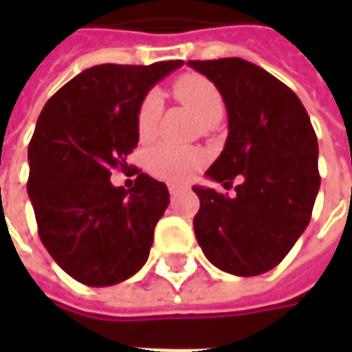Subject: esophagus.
Here are the masks:
<instances>
[{
	"instance_id": "34e87169",
	"label": "esophagus",
	"mask_w": 352,
	"mask_h": 352,
	"mask_svg": "<svg viewBox=\"0 0 352 352\" xmlns=\"http://www.w3.org/2000/svg\"><path fill=\"white\" fill-rule=\"evenodd\" d=\"M177 192H179V186H177V184H169V194L173 196V194H177Z\"/></svg>"
}]
</instances>
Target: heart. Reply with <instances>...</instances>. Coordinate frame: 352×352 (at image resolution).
Here are the masks:
<instances>
[{
  "mask_svg": "<svg viewBox=\"0 0 352 352\" xmlns=\"http://www.w3.org/2000/svg\"><path fill=\"white\" fill-rule=\"evenodd\" d=\"M175 94L179 100L199 116L201 122L221 120L224 115V100L211 80L199 75H186L177 80ZM162 113V96L158 90L146 94L138 111V131L141 139H151L158 126ZM204 164V154L196 148L162 143L146 154V169L156 179L168 183H183Z\"/></svg>",
  "mask_w": 352,
  "mask_h": 352,
  "instance_id": "obj_1",
  "label": "heart"
}]
</instances>
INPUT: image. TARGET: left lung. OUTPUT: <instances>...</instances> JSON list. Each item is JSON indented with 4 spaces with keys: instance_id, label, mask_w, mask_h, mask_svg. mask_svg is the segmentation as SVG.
<instances>
[{
    "instance_id": "left-lung-1",
    "label": "left lung",
    "mask_w": 352,
    "mask_h": 352,
    "mask_svg": "<svg viewBox=\"0 0 352 352\" xmlns=\"http://www.w3.org/2000/svg\"><path fill=\"white\" fill-rule=\"evenodd\" d=\"M228 111V139L206 175L236 196L194 186V232L219 270L252 277L273 270L307 228L317 198L318 143L309 115L287 85L241 58L190 60Z\"/></svg>"
}]
</instances>
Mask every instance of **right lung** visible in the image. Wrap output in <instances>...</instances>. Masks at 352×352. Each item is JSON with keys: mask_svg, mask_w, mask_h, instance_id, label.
I'll return each instance as SVG.
<instances>
[{"mask_svg": "<svg viewBox=\"0 0 352 352\" xmlns=\"http://www.w3.org/2000/svg\"><path fill=\"white\" fill-rule=\"evenodd\" d=\"M183 60L151 65L101 64L50 98L28 146V194L45 249L73 279L111 287L138 273L168 186L138 173L130 190L111 184L138 146V111L146 92Z\"/></svg>", "mask_w": 352, "mask_h": 352, "instance_id": "add662e5", "label": "right lung"}]
</instances>
